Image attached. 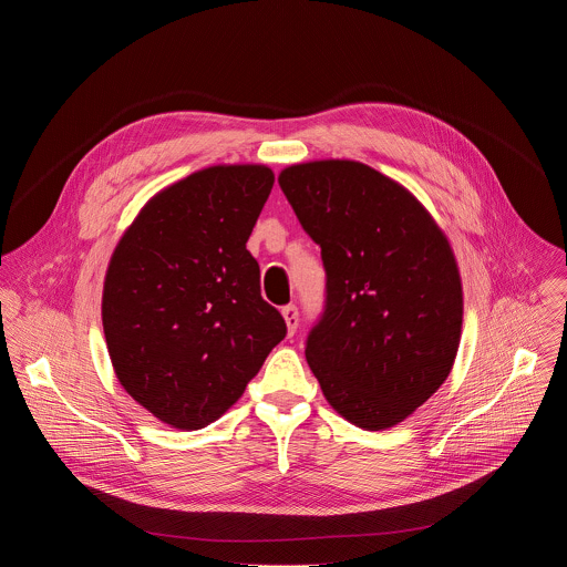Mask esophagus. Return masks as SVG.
<instances>
[{
	"label": "esophagus",
	"instance_id": "34e87169",
	"mask_svg": "<svg viewBox=\"0 0 567 567\" xmlns=\"http://www.w3.org/2000/svg\"><path fill=\"white\" fill-rule=\"evenodd\" d=\"M282 318H285V322H287V332H289V337L298 330V309H296V305H287V307H282Z\"/></svg>",
	"mask_w": 567,
	"mask_h": 567
}]
</instances>
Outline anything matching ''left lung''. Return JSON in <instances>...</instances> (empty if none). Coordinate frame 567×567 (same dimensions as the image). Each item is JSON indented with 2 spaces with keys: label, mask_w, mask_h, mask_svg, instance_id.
<instances>
[{
  "label": "left lung",
  "mask_w": 567,
  "mask_h": 567,
  "mask_svg": "<svg viewBox=\"0 0 567 567\" xmlns=\"http://www.w3.org/2000/svg\"><path fill=\"white\" fill-rule=\"evenodd\" d=\"M278 184L328 274L307 363L341 417L365 431L396 426L437 392L460 348L449 239L413 193L359 161H307Z\"/></svg>",
  "instance_id": "1"
}]
</instances>
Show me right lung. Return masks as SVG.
Masks as SVG:
<instances>
[{
  "label": "right lung",
  "instance_id": "1",
  "mask_svg": "<svg viewBox=\"0 0 567 567\" xmlns=\"http://www.w3.org/2000/svg\"><path fill=\"white\" fill-rule=\"evenodd\" d=\"M271 188L258 164L197 171L156 193L112 254L103 330L114 372L173 429L219 420L287 334L247 251Z\"/></svg>",
  "mask_w": 567,
  "mask_h": 567
}]
</instances>
